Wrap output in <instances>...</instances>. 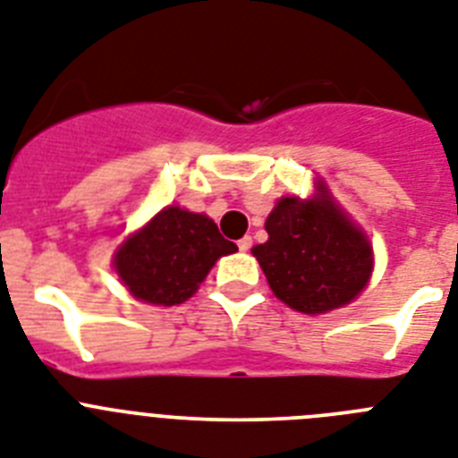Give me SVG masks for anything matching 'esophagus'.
Masks as SVG:
<instances>
[{"instance_id": "34e87169", "label": "esophagus", "mask_w": 458, "mask_h": 458, "mask_svg": "<svg viewBox=\"0 0 458 458\" xmlns=\"http://www.w3.org/2000/svg\"><path fill=\"white\" fill-rule=\"evenodd\" d=\"M251 237H242L240 242H237V247H240V251H249V249H251Z\"/></svg>"}]
</instances>
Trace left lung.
<instances>
[{
	"mask_svg": "<svg viewBox=\"0 0 458 458\" xmlns=\"http://www.w3.org/2000/svg\"><path fill=\"white\" fill-rule=\"evenodd\" d=\"M267 242L251 253L272 293L302 314L344 307L368 286L372 247L324 182L310 199L282 198L265 221Z\"/></svg>",
	"mask_w": 458,
	"mask_h": 458,
	"instance_id": "left-lung-1",
	"label": "left lung"
}]
</instances>
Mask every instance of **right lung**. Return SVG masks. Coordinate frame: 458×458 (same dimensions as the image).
Returning <instances> with one entry per match:
<instances>
[{
	"label": "right lung",
	"instance_id": "obj_1",
	"mask_svg": "<svg viewBox=\"0 0 458 458\" xmlns=\"http://www.w3.org/2000/svg\"><path fill=\"white\" fill-rule=\"evenodd\" d=\"M235 251L209 216L165 207L118 247L114 270L137 301L172 307L186 302L214 263Z\"/></svg>",
	"mask_w": 458,
	"mask_h": 458
}]
</instances>
